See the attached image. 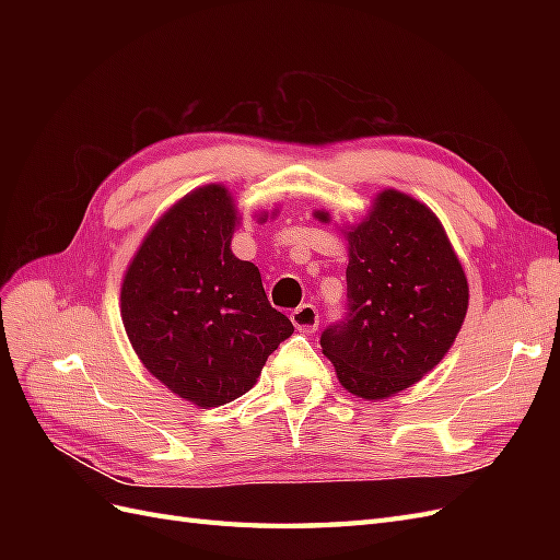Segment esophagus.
Masks as SVG:
<instances>
[{
    "mask_svg": "<svg viewBox=\"0 0 560 560\" xmlns=\"http://www.w3.org/2000/svg\"><path fill=\"white\" fill-rule=\"evenodd\" d=\"M294 327L299 331H306V334H313L319 325V315H317V308L313 306V303H301V306L290 315Z\"/></svg>",
    "mask_w": 560,
    "mask_h": 560,
    "instance_id": "34e87169",
    "label": "esophagus"
}]
</instances>
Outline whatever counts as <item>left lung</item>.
Returning a JSON list of instances; mask_svg holds the SVG:
<instances>
[{
    "label": "left lung",
    "instance_id": "left-lung-1",
    "mask_svg": "<svg viewBox=\"0 0 560 560\" xmlns=\"http://www.w3.org/2000/svg\"><path fill=\"white\" fill-rule=\"evenodd\" d=\"M329 222V212H315ZM348 238V313L322 331V352L348 393L387 399L444 360L469 287L436 214L395 189L376 196Z\"/></svg>",
    "mask_w": 560,
    "mask_h": 560
}]
</instances>
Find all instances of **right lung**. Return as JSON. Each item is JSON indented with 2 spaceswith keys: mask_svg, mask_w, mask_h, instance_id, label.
<instances>
[{
  "mask_svg": "<svg viewBox=\"0 0 560 560\" xmlns=\"http://www.w3.org/2000/svg\"><path fill=\"white\" fill-rule=\"evenodd\" d=\"M238 219L222 184L186 194L144 235L121 284L132 350L151 376L202 409L252 389L294 331L268 303L259 268L231 252Z\"/></svg>",
  "mask_w": 560,
  "mask_h": 560,
  "instance_id": "add662e5",
  "label": "right lung"
}]
</instances>
